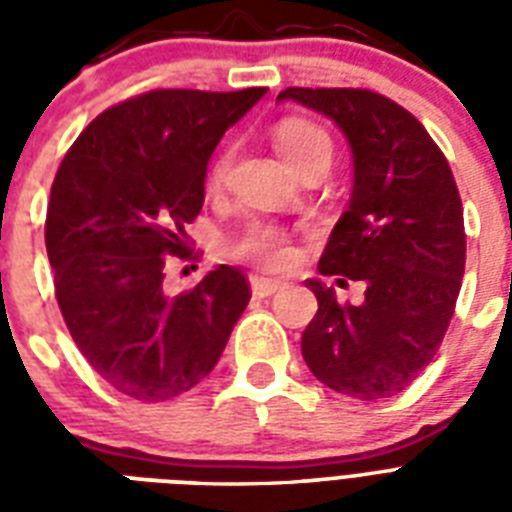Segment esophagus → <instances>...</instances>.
<instances>
[{
    "mask_svg": "<svg viewBox=\"0 0 512 512\" xmlns=\"http://www.w3.org/2000/svg\"><path fill=\"white\" fill-rule=\"evenodd\" d=\"M249 287H252V295L255 297H271L284 289V281L265 279V276H252V279H249Z\"/></svg>",
    "mask_w": 512,
    "mask_h": 512,
    "instance_id": "34e87169",
    "label": "esophagus"
}]
</instances>
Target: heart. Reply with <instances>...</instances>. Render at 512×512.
Instances as JSON below:
<instances>
[{
    "label": "heart",
    "mask_w": 512,
    "mask_h": 512,
    "mask_svg": "<svg viewBox=\"0 0 512 512\" xmlns=\"http://www.w3.org/2000/svg\"><path fill=\"white\" fill-rule=\"evenodd\" d=\"M276 148H279V154L295 170L311 162L332 164V140H329V135L321 130L319 124L305 122V119L281 122L279 130H276ZM228 167H231V148H225L223 154L209 164L207 185L212 191H217L223 185ZM233 255L244 257V260L260 265V268L281 271V268L292 265L295 249H292V241H289V236L281 231L279 225L252 223L241 231L239 239L233 241Z\"/></svg>",
    "instance_id": "heart-1"
}]
</instances>
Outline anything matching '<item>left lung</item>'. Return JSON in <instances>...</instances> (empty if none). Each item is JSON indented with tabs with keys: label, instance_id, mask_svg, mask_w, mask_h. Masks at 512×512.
<instances>
[{
	"label": "left lung",
	"instance_id": "left-lung-1",
	"mask_svg": "<svg viewBox=\"0 0 512 512\" xmlns=\"http://www.w3.org/2000/svg\"><path fill=\"white\" fill-rule=\"evenodd\" d=\"M329 116L353 151V193L319 260L321 276L364 281V303L340 305L308 279L319 311L303 332L316 380L380 401L409 388L444 340L465 273L462 201L446 156L406 108L372 90L287 87Z\"/></svg>",
	"mask_w": 512,
	"mask_h": 512
}]
</instances>
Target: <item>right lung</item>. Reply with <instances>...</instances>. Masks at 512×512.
<instances>
[{
	"mask_svg": "<svg viewBox=\"0 0 512 512\" xmlns=\"http://www.w3.org/2000/svg\"><path fill=\"white\" fill-rule=\"evenodd\" d=\"M265 92L151 90L92 119L60 162L44 223L55 297L76 348L124 396L156 404L199 385L247 308L239 268L172 297L164 265L191 257L209 156Z\"/></svg>",
	"mask_w": 512,
	"mask_h": 512,
	"instance_id": "1",
	"label": "right lung"
}]
</instances>
